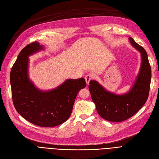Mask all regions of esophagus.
I'll return each instance as SVG.
<instances>
[{
    "instance_id": "1",
    "label": "esophagus",
    "mask_w": 159,
    "mask_h": 159,
    "mask_svg": "<svg viewBox=\"0 0 159 159\" xmlns=\"http://www.w3.org/2000/svg\"><path fill=\"white\" fill-rule=\"evenodd\" d=\"M93 78H94V75L93 73H89V74L86 75V77H85V80H86V82L87 84H89V81L91 79H93Z\"/></svg>"
}]
</instances>
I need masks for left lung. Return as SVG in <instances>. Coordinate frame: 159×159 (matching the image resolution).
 <instances>
[{
    "label": "left lung",
    "mask_w": 159,
    "mask_h": 159,
    "mask_svg": "<svg viewBox=\"0 0 159 159\" xmlns=\"http://www.w3.org/2000/svg\"><path fill=\"white\" fill-rule=\"evenodd\" d=\"M129 40L141 55V66L137 80L126 94L119 95L106 90L95 80H90L89 89L96 109L104 119L122 122L134 115L146 103L149 95L152 70L145 49L131 37Z\"/></svg>",
    "instance_id": "1"
}]
</instances>
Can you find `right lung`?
I'll use <instances>...</instances> for the list:
<instances>
[{
  "instance_id": "add662e5",
  "label": "right lung",
  "mask_w": 159,
  "mask_h": 159,
  "mask_svg": "<svg viewBox=\"0 0 159 159\" xmlns=\"http://www.w3.org/2000/svg\"><path fill=\"white\" fill-rule=\"evenodd\" d=\"M43 49V46L34 42L21 50L11 70L10 83L16 111L33 124L49 128L69 119L79 91L86 82L84 78L68 79L52 90L37 89L28 77V57Z\"/></svg>"
}]
</instances>
